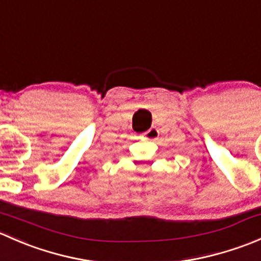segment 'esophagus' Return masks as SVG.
I'll return each mask as SVG.
<instances>
[{"mask_svg": "<svg viewBox=\"0 0 261 261\" xmlns=\"http://www.w3.org/2000/svg\"><path fill=\"white\" fill-rule=\"evenodd\" d=\"M143 136L146 139V140L154 141V140H156L158 136H159V130L155 127H151V128H149L147 131H145V133L143 134Z\"/></svg>", "mask_w": 261, "mask_h": 261, "instance_id": "34e87169", "label": "esophagus"}]
</instances>
